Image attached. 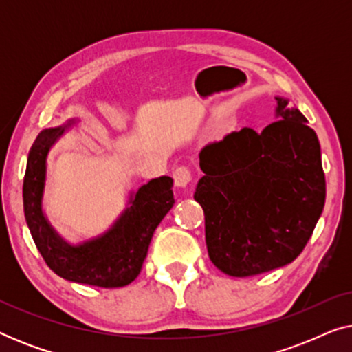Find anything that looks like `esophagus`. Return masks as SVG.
Wrapping results in <instances>:
<instances>
[{"label": "esophagus", "instance_id": "obj_1", "mask_svg": "<svg viewBox=\"0 0 352 352\" xmlns=\"http://www.w3.org/2000/svg\"><path fill=\"white\" fill-rule=\"evenodd\" d=\"M173 179H175L176 187H187L192 181V173L187 166H179L173 173Z\"/></svg>", "mask_w": 352, "mask_h": 352}]
</instances>
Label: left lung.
<instances>
[{"label":"left lung","instance_id":"obj_1","mask_svg":"<svg viewBox=\"0 0 352 352\" xmlns=\"http://www.w3.org/2000/svg\"><path fill=\"white\" fill-rule=\"evenodd\" d=\"M277 122L242 128L200 151L194 199L211 263L250 277L295 261L325 205L320 144L296 107L276 98Z\"/></svg>","mask_w":352,"mask_h":352}]
</instances>
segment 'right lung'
<instances>
[{"label":"right lung","instance_id":"add662e5","mask_svg":"<svg viewBox=\"0 0 352 352\" xmlns=\"http://www.w3.org/2000/svg\"><path fill=\"white\" fill-rule=\"evenodd\" d=\"M47 128L38 134L28 152L23 177V213L38 252L57 276L70 282L117 288L139 276L157 226L175 205L173 179L155 177L129 197V206L107 232L80 245H70L47 223L43 213L46 158L65 129Z\"/></svg>","mask_w":352,"mask_h":352}]
</instances>
